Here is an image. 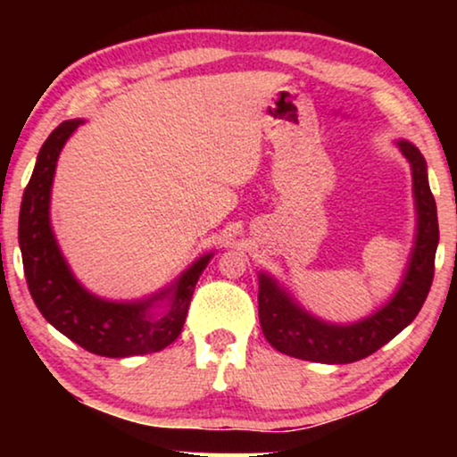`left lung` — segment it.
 Wrapping results in <instances>:
<instances>
[{
    "mask_svg": "<svg viewBox=\"0 0 457 457\" xmlns=\"http://www.w3.org/2000/svg\"><path fill=\"white\" fill-rule=\"evenodd\" d=\"M395 145L410 164L416 208L414 245L397 291L360 320L328 322L305 310L272 274L258 272L262 333L277 352L318 364H352L389 343L420 312L433 283L439 220L428 187L427 160L414 143L402 139Z\"/></svg>",
    "mask_w": 457,
    "mask_h": 457,
    "instance_id": "1",
    "label": "left lung"
}]
</instances>
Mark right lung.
Returning <instances> with one entry per match:
<instances>
[{
	"label": "right lung",
	"mask_w": 457,
	"mask_h": 457,
	"mask_svg": "<svg viewBox=\"0 0 457 457\" xmlns=\"http://www.w3.org/2000/svg\"><path fill=\"white\" fill-rule=\"evenodd\" d=\"M83 122L80 118L66 120L47 137L24 189L18 243L29 291L43 318L87 352L104 358L160 352L183 330L193 291L214 252L199 255L170 285L143 299L116 302L87 289L68 266L49 218L58 158Z\"/></svg>",
	"instance_id": "right-lung-1"
}]
</instances>
